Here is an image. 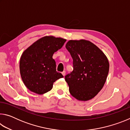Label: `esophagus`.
<instances>
[{"label":"esophagus","mask_w":130,"mask_h":130,"mask_svg":"<svg viewBox=\"0 0 130 130\" xmlns=\"http://www.w3.org/2000/svg\"><path fill=\"white\" fill-rule=\"evenodd\" d=\"M62 75H63V76H65V71L62 72Z\"/></svg>","instance_id":"esophagus-1"}]
</instances>
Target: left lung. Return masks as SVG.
<instances>
[{
  "label": "left lung",
  "mask_w": 130,
  "mask_h": 130,
  "mask_svg": "<svg viewBox=\"0 0 130 130\" xmlns=\"http://www.w3.org/2000/svg\"><path fill=\"white\" fill-rule=\"evenodd\" d=\"M73 58V70L65 76L70 94L76 99L93 98L104 86L109 72L108 60L90 41L70 40L65 46Z\"/></svg>",
  "instance_id": "1"
}]
</instances>
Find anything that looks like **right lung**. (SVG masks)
Returning <instances> with one entry per match:
<instances>
[{
  "label": "right lung",
  "mask_w": 130,
  "mask_h": 130,
  "mask_svg": "<svg viewBox=\"0 0 130 130\" xmlns=\"http://www.w3.org/2000/svg\"><path fill=\"white\" fill-rule=\"evenodd\" d=\"M66 39L46 36L28 47L21 57L19 68L22 79L31 92L42 94L52 89L54 82L62 78L56 71L53 55L63 46Z\"/></svg>",
  "instance_id": "right-lung-1"
}]
</instances>
